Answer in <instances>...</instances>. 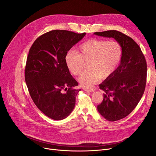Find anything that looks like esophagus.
<instances>
[{
    "label": "esophagus",
    "mask_w": 156,
    "mask_h": 156,
    "mask_svg": "<svg viewBox=\"0 0 156 156\" xmlns=\"http://www.w3.org/2000/svg\"><path fill=\"white\" fill-rule=\"evenodd\" d=\"M84 90L87 92H94L95 91V88H84Z\"/></svg>",
    "instance_id": "34e87169"
}]
</instances>
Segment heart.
<instances>
[{"label":"heart","mask_w":156,"mask_h":156,"mask_svg":"<svg viewBox=\"0 0 156 156\" xmlns=\"http://www.w3.org/2000/svg\"><path fill=\"white\" fill-rule=\"evenodd\" d=\"M75 51H68L65 62L71 73L79 75L88 62V70L78 79L82 86L90 87L100 78L106 79L114 73L120 62L122 49L119 42L115 40L92 39L84 42Z\"/></svg>","instance_id":"1"}]
</instances>
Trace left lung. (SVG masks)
<instances>
[{
	"label": "left lung",
	"mask_w": 156,
	"mask_h": 156,
	"mask_svg": "<svg viewBox=\"0 0 156 156\" xmlns=\"http://www.w3.org/2000/svg\"><path fill=\"white\" fill-rule=\"evenodd\" d=\"M94 34L115 38L122 49L119 66L99 85L105 94L98 110L106 120L114 122L130 114L140 100L146 87L147 64L140 47L129 36L115 30Z\"/></svg>",
	"instance_id": "1"
}]
</instances>
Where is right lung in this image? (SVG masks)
Instances as JSON below:
<instances>
[{
    "label": "right lung",
    "mask_w": 156,
    "mask_h": 156,
    "mask_svg": "<svg viewBox=\"0 0 156 156\" xmlns=\"http://www.w3.org/2000/svg\"><path fill=\"white\" fill-rule=\"evenodd\" d=\"M86 33L65 30L45 33L34 41L29 50L25 77L32 100L51 119H64L72 112L81 89L65 62L68 51Z\"/></svg>",
    "instance_id": "1"
}]
</instances>
